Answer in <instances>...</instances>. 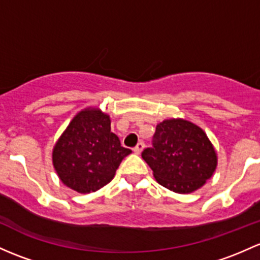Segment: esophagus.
I'll use <instances>...</instances> for the list:
<instances>
[{"instance_id": "1", "label": "esophagus", "mask_w": 260, "mask_h": 260, "mask_svg": "<svg viewBox=\"0 0 260 260\" xmlns=\"http://www.w3.org/2000/svg\"><path fill=\"white\" fill-rule=\"evenodd\" d=\"M143 148H144V143H143V142H138L137 146H136L135 148H133V152H135L136 154H139V153L143 151Z\"/></svg>"}]
</instances>
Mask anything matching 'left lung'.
<instances>
[{
    "label": "left lung",
    "instance_id": "8db88e82",
    "mask_svg": "<svg viewBox=\"0 0 260 260\" xmlns=\"http://www.w3.org/2000/svg\"><path fill=\"white\" fill-rule=\"evenodd\" d=\"M155 180L180 194L192 193L206 184L217 168V152L206 132L182 118L165 119L157 124L153 147L142 152Z\"/></svg>",
    "mask_w": 260,
    "mask_h": 260
}]
</instances>
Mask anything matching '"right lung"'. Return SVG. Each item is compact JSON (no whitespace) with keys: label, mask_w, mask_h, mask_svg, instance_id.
I'll return each mask as SVG.
<instances>
[{"label":"right lung","mask_w":260,"mask_h":260,"mask_svg":"<svg viewBox=\"0 0 260 260\" xmlns=\"http://www.w3.org/2000/svg\"><path fill=\"white\" fill-rule=\"evenodd\" d=\"M131 152L111 132L108 114L86 108L73 117L56 142L52 162L64 185L86 194L108 184Z\"/></svg>","instance_id":"obj_1"}]
</instances>
